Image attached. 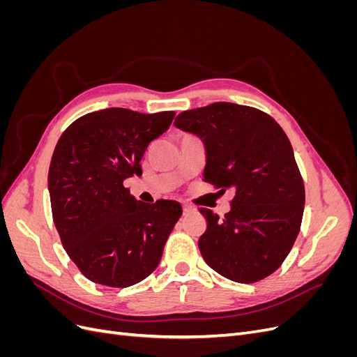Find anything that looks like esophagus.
<instances>
[{"mask_svg":"<svg viewBox=\"0 0 357 357\" xmlns=\"http://www.w3.org/2000/svg\"><path fill=\"white\" fill-rule=\"evenodd\" d=\"M193 211H195V208H193L192 205L183 204V213H185V214H190V213H193Z\"/></svg>","mask_w":357,"mask_h":357,"instance_id":"esophagus-1","label":"esophagus"}]
</instances>
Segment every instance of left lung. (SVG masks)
Instances as JSON below:
<instances>
[{
  "label": "left lung",
  "instance_id": "8db88e82",
  "mask_svg": "<svg viewBox=\"0 0 357 357\" xmlns=\"http://www.w3.org/2000/svg\"><path fill=\"white\" fill-rule=\"evenodd\" d=\"M174 125L202 139L204 180L231 189V210L219 219L199 208L207 229L199 252L215 273L256 283L283 264L299 234L305 189L287 135L253 107L214 102L183 112Z\"/></svg>",
  "mask_w": 357,
  "mask_h": 357
}]
</instances>
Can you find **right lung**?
<instances>
[{
  "label": "right lung",
  "mask_w": 357,
  "mask_h": 357,
  "mask_svg": "<svg viewBox=\"0 0 357 357\" xmlns=\"http://www.w3.org/2000/svg\"><path fill=\"white\" fill-rule=\"evenodd\" d=\"M174 116L112 107L79 117L59 138L47 180L53 222L70 259L93 283L132 286L160 262L181 205L137 201L123 181L143 174L147 146Z\"/></svg>",
  "instance_id": "add662e5"
}]
</instances>
